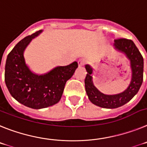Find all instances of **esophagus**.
<instances>
[{
  "label": "esophagus",
  "instance_id": "34e87169",
  "mask_svg": "<svg viewBox=\"0 0 147 147\" xmlns=\"http://www.w3.org/2000/svg\"><path fill=\"white\" fill-rule=\"evenodd\" d=\"M85 63V61L84 59H80L78 61V66H81L84 64Z\"/></svg>",
  "mask_w": 147,
  "mask_h": 147
}]
</instances>
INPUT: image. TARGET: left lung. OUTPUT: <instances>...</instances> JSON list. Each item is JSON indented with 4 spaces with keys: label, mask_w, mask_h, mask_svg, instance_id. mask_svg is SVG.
<instances>
[{
    "label": "left lung",
    "mask_w": 147,
    "mask_h": 147,
    "mask_svg": "<svg viewBox=\"0 0 147 147\" xmlns=\"http://www.w3.org/2000/svg\"><path fill=\"white\" fill-rule=\"evenodd\" d=\"M114 47L115 49L123 53L130 61L132 78L123 92L115 95L100 92L93 84L92 67L89 64L85 65L87 74L84 82L88 98L93 104L107 109H115L127 104L137 94L143 82L144 58L134 42L126 38H119L115 40Z\"/></svg>",
    "instance_id": "left-lung-1"
}]
</instances>
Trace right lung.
Listing matches in <instances>:
<instances>
[{"label": "right lung", "mask_w": 147, "mask_h": 147, "mask_svg": "<svg viewBox=\"0 0 147 147\" xmlns=\"http://www.w3.org/2000/svg\"><path fill=\"white\" fill-rule=\"evenodd\" d=\"M41 32L39 30L19 41L7 56L5 66V83L11 95L23 105L35 109L58 103L66 81L78 68V63L74 61L67 66H56L42 75L32 72L26 65L24 52L33 38Z\"/></svg>", "instance_id": "right-lung-1"}]
</instances>
